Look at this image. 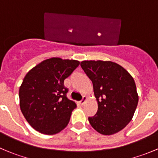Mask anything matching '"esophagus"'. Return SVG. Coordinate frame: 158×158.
<instances>
[{"label":"esophagus","mask_w":158,"mask_h":158,"mask_svg":"<svg viewBox=\"0 0 158 158\" xmlns=\"http://www.w3.org/2000/svg\"><path fill=\"white\" fill-rule=\"evenodd\" d=\"M87 102V97L86 96H83L82 99L80 101V104L81 105H84L85 102Z\"/></svg>","instance_id":"esophagus-1"}]
</instances>
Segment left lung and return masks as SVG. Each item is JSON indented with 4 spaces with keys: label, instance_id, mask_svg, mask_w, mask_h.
Here are the masks:
<instances>
[{
    "label": "left lung",
    "instance_id": "1",
    "mask_svg": "<svg viewBox=\"0 0 158 158\" xmlns=\"http://www.w3.org/2000/svg\"><path fill=\"white\" fill-rule=\"evenodd\" d=\"M80 66L92 81L98 103L96 114L88 118L91 126L104 135L120 131L131 121L138 103L133 77L111 61L84 60Z\"/></svg>",
    "mask_w": 158,
    "mask_h": 158
}]
</instances>
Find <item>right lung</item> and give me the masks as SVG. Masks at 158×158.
Listing matches in <instances>:
<instances>
[{"instance_id":"right-lung-1","label":"right lung","mask_w":158,"mask_h":158,"mask_svg":"<svg viewBox=\"0 0 158 158\" xmlns=\"http://www.w3.org/2000/svg\"><path fill=\"white\" fill-rule=\"evenodd\" d=\"M79 61L52 57L27 73L19 89L20 107L28 123L45 135H55L69 124L76 102L68 99L64 80Z\"/></svg>"}]
</instances>
